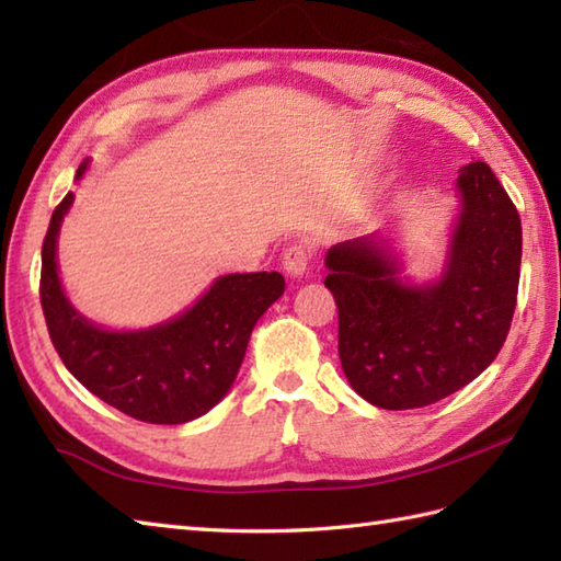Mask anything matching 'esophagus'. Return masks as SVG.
<instances>
[{
    "label": "esophagus",
    "instance_id": "esophagus-1",
    "mask_svg": "<svg viewBox=\"0 0 561 561\" xmlns=\"http://www.w3.org/2000/svg\"><path fill=\"white\" fill-rule=\"evenodd\" d=\"M313 253H311V245L306 243H291L287 250H284L282 255V265L284 270H287L291 277H301V274L306 272L308 262H311Z\"/></svg>",
    "mask_w": 561,
    "mask_h": 561
}]
</instances>
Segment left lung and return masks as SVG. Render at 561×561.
<instances>
[{
    "instance_id": "8db88e82",
    "label": "left lung",
    "mask_w": 561,
    "mask_h": 561,
    "mask_svg": "<svg viewBox=\"0 0 561 561\" xmlns=\"http://www.w3.org/2000/svg\"><path fill=\"white\" fill-rule=\"evenodd\" d=\"M460 214L440 279L414 287L376 236L332 245L325 287L340 318V362L376 408L448 398L504 347L520 277V217L484 161L460 169Z\"/></svg>"
}]
</instances>
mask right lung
Here are the masks:
<instances>
[{
	"instance_id": "right-lung-1",
	"label": "right lung",
	"mask_w": 561,
	"mask_h": 561,
	"mask_svg": "<svg viewBox=\"0 0 561 561\" xmlns=\"http://www.w3.org/2000/svg\"><path fill=\"white\" fill-rule=\"evenodd\" d=\"M87 171L79 165L77 181ZM75 195L53 211L43 241L41 304L47 332L83 388L149 424H185L207 414L233 386L260 316L284 294L279 272L224 274L169 323L117 332L89 323L67 301L57 274V233Z\"/></svg>"
}]
</instances>
